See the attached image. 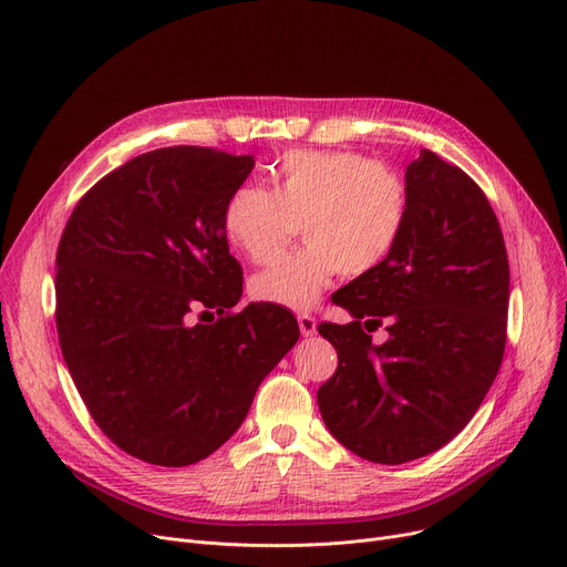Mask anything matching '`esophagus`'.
<instances>
[{
  "instance_id": "34e87169",
  "label": "esophagus",
  "mask_w": 567,
  "mask_h": 567,
  "mask_svg": "<svg viewBox=\"0 0 567 567\" xmlns=\"http://www.w3.org/2000/svg\"><path fill=\"white\" fill-rule=\"evenodd\" d=\"M299 326H301V333L306 338H312L317 333V321L312 315H299Z\"/></svg>"
}]
</instances>
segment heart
Instances as JSON below:
<instances>
[{"label": "heart", "instance_id": "obj_1", "mask_svg": "<svg viewBox=\"0 0 567 567\" xmlns=\"http://www.w3.org/2000/svg\"><path fill=\"white\" fill-rule=\"evenodd\" d=\"M271 182L274 190H234L223 216L229 244L255 264L276 259L303 223L308 246L250 280L257 301L310 310L338 274L363 278L377 271L404 234L409 184L389 163L299 148L280 158Z\"/></svg>", "mask_w": 567, "mask_h": 567}]
</instances>
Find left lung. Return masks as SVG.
Masks as SVG:
<instances>
[{
	"label": "left lung",
	"instance_id": "1",
	"mask_svg": "<svg viewBox=\"0 0 567 567\" xmlns=\"http://www.w3.org/2000/svg\"><path fill=\"white\" fill-rule=\"evenodd\" d=\"M404 178L400 244L333 293L349 323H319L338 351L336 374L317 391L321 419L377 464L425 457L466 427L496 379L508 326V252L485 193L427 148ZM381 322L390 340L374 346Z\"/></svg>",
	"mask_w": 567,
	"mask_h": 567
}]
</instances>
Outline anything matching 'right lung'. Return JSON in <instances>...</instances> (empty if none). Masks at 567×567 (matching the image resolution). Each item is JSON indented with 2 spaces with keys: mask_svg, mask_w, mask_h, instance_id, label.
<instances>
[{
  "mask_svg": "<svg viewBox=\"0 0 567 567\" xmlns=\"http://www.w3.org/2000/svg\"><path fill=\"white\" fill-rule=\"evenodd\" d=\"M252 167L218 148H156L103 176L59 241L64 361L96 425L142 462L188 466L218 451L301 336L280 306L231 312L244 271L223 216Z\"/></svg>",
  "mask_w": 567,
  "mask_h": 567,
  "instance_id": "right-lung-1",
  "label": "right lung"
}]
</instances>
